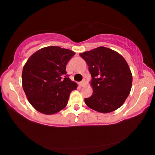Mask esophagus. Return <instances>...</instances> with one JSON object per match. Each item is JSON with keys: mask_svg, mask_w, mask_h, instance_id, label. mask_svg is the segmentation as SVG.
I'll return each mask as SVG.
<instances>
[{"mask_svg": "<svg viewBox=\"0 0 155 155\" xmlns=\"http://www.w3.org/2000/svg\"><path fill=\"white\" fill-rule=\"evenodd\" d=\"M79 85H80L81 87H84V86L85 85V79H83L82 81H81V82L79 83Z\"/></svg>", "mask_w": 155, "mask_h": 155, "instance_id": "esophagus-1", "label": "esophagus"}]
</instances>
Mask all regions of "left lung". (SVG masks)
Listing matches in <instances>:
<instances>
[{"mask_svg":"<svg viewBox=\"0 0 155 155\" xmlns=\"http://www.w3.org/2000/svg\"><path fill=\"white\" fill-rule=\"evenodd\" d=\"M79 54L87 63L92 77L93 94L85 98L87 106L104 114L120 108L129 95L133 81L124 57L103 46Z\"/></svg>","mask_w":155,"mask_h":155,"instance_id":"left-lung-1","label":"left lung"}]
</instances>
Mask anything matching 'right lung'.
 Segmentation results:
<instances>
[{
    "mask_svg": "<svg viewBox=\"0 0 155 155\" xmlns=\"http://www.w3.org/2000/svg\"><path fill=\"white\" fill-rule=\"evenodd\" d=\"M74 54L70 50L48 46L27 60L22 70V87L37 111L51 115L66 107L70 92L77 87L66 72L68 62Z\"/></svg>",
    "mask_w": 155,
    "mask_h": 155,
    "instance_id": "add662e5",
    "label": "right lung"
}]
</instances>
